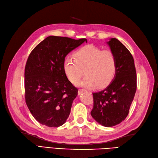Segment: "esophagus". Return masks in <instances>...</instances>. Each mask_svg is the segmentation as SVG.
<instances>
[{"instance_id": "obj_1", "label": "esophagus", "mask_w": 158, "mask_h": 158, "mask_svg": "<svg viewBox=\"0 0 158 158\" xmlns=\"http://www.w3.org/2000/svg\"><path fill=\"white\" fill-rule=\"evenodd\" d=\"M85 91H86L85 89H79V91H78V94H79V95H81V94L82 93L85 92Z\"/></svg>"}]
</instances>
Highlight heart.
I'll return each mask as SVG.
<instances>
[{
	"instance_id": "b5f03b06",
	"label": "heart",
	"mask_w": 158,
	"mask_h": 158,
	"mask_svg": "<svg viewBox=\"0 0 158 158\" xmlns=\"http://www.w3.org/2000/svg\"><path fill=\"white\" fill-rule=\"evenodd\" d=\"M72 58H66L63 71L67 79L74 85L79 83L84 75L86 77L80 83L85 87H104L110 83L116 73V58L110 50H102L92 45L81 48Z\"/></svg>"
}]
</instances>
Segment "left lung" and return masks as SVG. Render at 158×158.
Segmentation results:
<instances>
[{
	"label": "left lung",
	"mask_w": 158,
	"mask_h": 158,
	"mask_svg": "<svg viewBox=\"0 0 158 158\" xmlns=\"http://www.w3.org/2000/svg\"><path fill=\"white\" fill-rule=\"evenodd\" d=\"M107 44L116 58V75L106 89L93 93L91 115L102 126L111 127L129 114L137 89V75L129 50L116 38H111Z\"/></svg>",
	"instance_id": "left-lung-1"
}]
</instances>
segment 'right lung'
Segmentation results:
<instances>
[{
	"label": "right lung",
	"mask_w": 158,
	"mask_h": 158,
	"mask_svg": "<svg viewBox=\"0 0 158 158\" xmlns=\"http://www.w3.org/2000/svg\"><path fill=\"white\" fill-rule=\"evenodd\" d=\"M85 42V38L50 35L29 54L25 68V102L39 123L58 127L68 118L78 89L66 77L63 62Z\"/></svg>",
	"instance_id": "add662e5"
}]
</instances>
